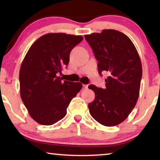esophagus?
I'll return each instance as SVG.
<instances>
[{"instance_id": "1", "label": "esophagus", "mask_w": 160, "mask_h": 160, "mask_svg": "<svg viewBox=\"0 0 160 160\" xmlns=\"http://www.w3.org/2000/svg\"><path fill=\"white\" fill-rule=\"evenodd\" d=\"M82 87H83V88H85V89H88V85H82Z\"/></svg>"}]
</instances>
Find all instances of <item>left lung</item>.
I'll use <instances>...</instances> for the list:
<instances>
[{"mask_svg": "<svg viewBox=\"0 0 160 160\" xmlns=\"http://www.w3.org/2000/svg\"><path fill=\"white\" fill-rule=\"evenodd\" d=\"M98 61V72L107 71L104 89L89 85L95 98L88 104L91 116L105 126H114L128 117L139 97L142 64L131 40L115 29L85 35Z\"/></svg>", "mask_w": 160, "mask_h": 160, "instance_id": "1", "label": "left lung"}]
</instances>
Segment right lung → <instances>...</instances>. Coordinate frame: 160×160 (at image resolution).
Instances as JSON below:
<instances>
[{
  "label": "right lung",
  "instance_id": "1",
  "mask_svg": "<svg viewBox=\"0 0 160 160\" xmlns=\"http://www.w3.org/2000/svg\"><path fill=\"white\" fill-rule=\"evenodd\" d=\"M82 39L65 33L47 34L27 53L19 75L20 96L38 123L50 126L61 120L70 101L82 89L81 83L63 81L58 73L68 66L70 51Z\"/></svg>",
  "mask_w": 160,
  "mask_h": 160
}]
</instances>
